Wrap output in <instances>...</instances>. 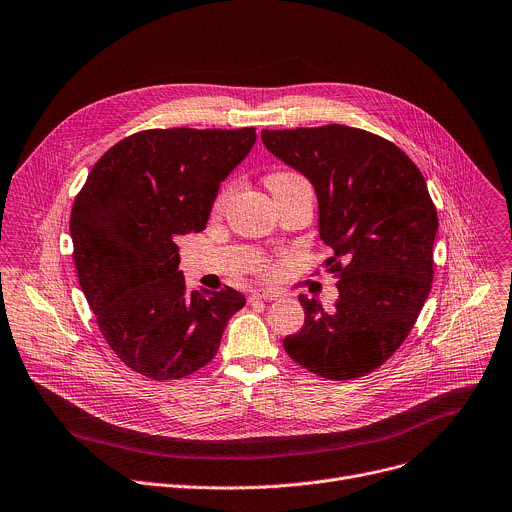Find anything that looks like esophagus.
Here are the masks:
<instances>
[{"label": "esophagus", "mask_w": 512, "mask_h": 512, "mask_svg": "<svg viewBox=\"0 0 512 512\" xmlns=\"http://www.w3.org/2000/svg\"><path fill=\"white\" fill-rule=\"evenodd\" d=\"M275 298H277V294L271 292V290H255V292H251L249 302H255V300H275Z\"/></svg>", "instance_id": "obj_1"}]
</instances>
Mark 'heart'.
<instances>
[{
  "label": "heart",
  "mask_w": 512,
  "mask_h": 512,
  "mask_svg": "<svg viewBox=\"0 0 512 512\" xmlns=\"http://www.w3.org/2000/svg\"><path fill=\"white\" fill-rule=\"evenodd\" d=\"M292 181H304L300 175H296V173H275V175H271L269 177V185H277V183H292ZM226 198H228V190H224L222 194H220V198H218V202H216V208H222L224 206V202H226Z\"/></svg>",
  "instance_id": "heart-1"
}]
</instances>
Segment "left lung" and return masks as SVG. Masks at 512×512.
Masks as SVG:
<instances>
[{"label": "left lung", "mask_w": 512, "mask_h": 512, "mask_svg": "<svg viewBox=\"0 0 512 512\" xmlns=\"http://www.w3.org/2000/svg\"><path fill=\"white\" fill-rule=\"evenodd\" d=\"M265 149L316 192L320 239L335 255L339 300L327 312L300 294L304 327L286 353L316 376L353 380L404 343L433 282L437 210L418 167L390 141L361 128L263 130Z\"/></svg>", "instance_id": "obj_1"}]
</instances>
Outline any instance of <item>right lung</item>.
<instances>
[{
	"mask_svg": "<svg viewBox=\"0 0 512 512\" xmlns=\"http://www.w3.org/2000/svg\"><path fill=\"white\" fill-rule=\"evenodd\" d=\"M255 141V128L136 132L94 165L75 198L79 286L112 351L138 374H194L245 306L228 286L185 292L175 239L206 228L220 183Z\"/></svg>",
	"mask_w": 512,
	"mask_h": 512,
	"instance_id": "add662e5",
	"label": "right lung"
}]
</instances>
